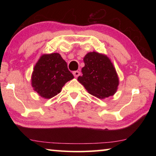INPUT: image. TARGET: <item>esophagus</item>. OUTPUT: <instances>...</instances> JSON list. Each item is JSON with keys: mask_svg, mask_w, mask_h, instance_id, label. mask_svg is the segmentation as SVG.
<instances>
[{"mask_svg": "<svg viewBox=\"0 0 156 156\" xmlns=\"http://www.w3.org/2000/svg\"><path fill=\"white\" fill-rule=\"evenodd\" d=\"M80 72H79V71H75V72H73V76H75L76 78H77L78 76H79V75H80Z\"/></svg>", "mask_w": 156, "mask_h": 156, "instance_id": "1", "label": "esophagus"}]
</instances>
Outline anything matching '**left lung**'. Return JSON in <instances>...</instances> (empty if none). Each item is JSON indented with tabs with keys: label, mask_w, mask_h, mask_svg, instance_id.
<instances>
[{
	"label": "left lung",
	"mask_w": 156,
	"mask_h": 156,
	"mask_svg": "<svg viewBox=\"0 0 156 156\" xmlns=\"http://www.w3.org/2000/svg\"><path fill=\"white\" fill-rule=\"evenodd\" d=\"M83 75L78 80L89 94L99 98L113 96L119 83L115 68L109 58L97 52L88 53L84 58Z\"/></svg>",
	"instance_id": "obj_1"
}]
</instances>
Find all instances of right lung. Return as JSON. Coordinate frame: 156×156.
<instances>
[{"label":"right lung","mask_w":156,"mask_h":156,"mask_svg":"<svg viewBox=\"0 0 156 156\" xmlns=\"http://www.w3.org/2000/svg\"><path fill=\"white\" fill-rule=\"evenodd\" d=\"M73 78L67 62L58 53L43 55L34 69L31 84L44 98H51L60 93L66 83Z\"/></svg>","instance_id":"1"}]
</instances>
